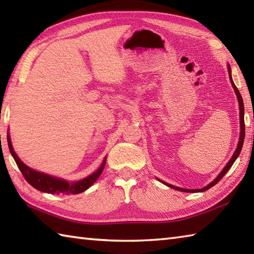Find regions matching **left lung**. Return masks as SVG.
<instances>
[{
    "label": "left lung",
    "mask_w": 254,
    "mask_h": 254,
    "mask_svg": "<svg viewBox=\"0 0 254 254\" xmlns=\"http://www.w3.org/2000/svg\"><path fill=\"white\" fill-rule=\"evenodd\" d=\"M228 73H229V77H230L231 85H233V87H234V89H235V91H236L237 98H238L239 108H240V127H241V132H240V138H239L238 147H237L236 152H235L234 155H233V157L230 158V160L228 161V164L226 165V167L223 169V171L220 172V174L218 175V177L216 178V179H215L212 183H209V185H208L207 187H205V188H203V189H199V190H188V189H182V188L174 187V186H171V185H168V183H165L164 181H161L163 183H165L166 186H168V187H170V188H172V189H175V190L182 191V192H203V191H206V190H208L209 188H212L213 186H215V185H216V183H218V182L220 181V179H222V178L226 175V172H227V171L231 168V166L234 165L235 160H236L237 157H238V156H239V154H240V152H241V148H242V145H244V141H245V130H246V127H245V107H244V100H242V97H241V95H240V93H239V90H238V88L236 87V85L234 84V80H233V78H231V75H230V66H229V65H228Z\"/></svg>",
    "instance_id": "8db88e82"
}]
</instances>
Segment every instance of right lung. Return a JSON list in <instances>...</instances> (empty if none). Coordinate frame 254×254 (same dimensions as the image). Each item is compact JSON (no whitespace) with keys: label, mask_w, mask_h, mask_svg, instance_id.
Masks as SVG:
<instances>
[{"label":"right lung","mask_w":254,"mask_h":254,"mask_svg":"<svg viewBox=\"0 0 254 254\" xmlns=\"http://www.w3.org/2000/svg\"><path fill=\"white\" fill-rule=\"evenodd\" d=\"M7 143H8L9 152L14 157L16 164H17L18 168L21 174H23L26 181L28 182L30 186H32L35 189H37V190H39L41 192H47L51 194H60V193L78 194L80 192H84L85 190H87V189L93 185L97 179H98L102 170H104V167L106 164V159H105L100 168L96 172H94L93 175H90L87 178H85V179L79 180L77 182L69 183L65 180L58 179V178L48 176L46 174H42V172H38L34 169L29 168L28 166H26L23 161L18 158V156L14 152L12 143H10V138L8 135H7Z\"/></svg>","instance_id":"right-lung-1"}]
</instances>
